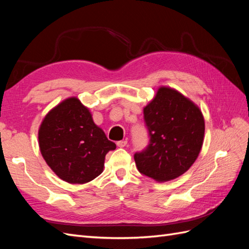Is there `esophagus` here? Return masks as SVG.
I'll return each instance as SVG.
<instances>
[{
	"label": "esophagus",
	"mask_w": 249,
	"mask_h": 249,
	"mask_svg": "<svg viewBox=\"0 0 249 249\" xmlns=\"http://www.w3.org/2000/svg\"><path fill=\"white\" fill-rule=\"evenodd\" d=\"M126 143H127L126 140H120V141L116 142V144L118 147H124L126 145Z\"/></svg>",
	"instance_id": "34e87169"
}]
</instances>
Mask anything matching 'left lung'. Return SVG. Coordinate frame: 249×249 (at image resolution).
<instances>
[{
  "instance_id": "1",
  "label": "left lung",
  "mask_w": 249,
  "mask_h": 249,
  "mask_svg": "<svg viewBox=\"0 0 249 249\" xmlns=\"http://www.w3.org/2000/svg\"><path fill=\"white\" fill-rule=\"evenodd\" d=\"M149 143L134 155L138 170L157 182L182 176L197 159L205 136L199 108L178 90L160 87L143 109Z\"/></svg>"
}]
</instances>
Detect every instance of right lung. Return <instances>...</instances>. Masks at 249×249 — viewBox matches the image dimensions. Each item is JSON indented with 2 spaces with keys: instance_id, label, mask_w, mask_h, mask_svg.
Listing matches in <instances>:
<instances>
[{
  "instance_id": "right-lung-1",
  "label": "right lung",
  "mask_w": 249,
  "mask_h": 249,
  "mask_svg": "<svg viewBox=\"0 0 249 249\" xmlns=\"http://www.w3.org/2000/svg\"><path fill=\"white\" fill-rule=\"evenodd\" d=\"M38 143L44 161L71 184H85L103 172L105 157L116 148L77 97L53 108L42 120Z\"/></svg>"
}]
</instances>
